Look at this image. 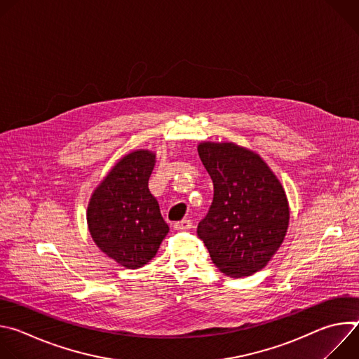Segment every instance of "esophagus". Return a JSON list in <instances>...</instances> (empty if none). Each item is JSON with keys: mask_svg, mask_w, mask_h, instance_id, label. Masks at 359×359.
I'll return each mask as SVG.
<instances>
[{"mask_svg": "<svg viewBox=\"0 0 359 359\" xmlns=\"http://www.w3.org/2000/svg\"><path fill=\"white\" fill-rule=\"evenodd\" d=\"M173 227L177 231H186V230H189L191 227V222L190 220H180V222H176L173 224Z\"/></svg>", "mask_w": 359, "mask_h": 359, "instance_id": "esophagus-1", "label": "esophagus"}]
</instances>
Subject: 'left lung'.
Wrapping results in <instances>:
<instances>
[{
    "mask_svg": "<svg viewBox=\"0 0 359 359\" xmlns=\"http://www.w3.org/2000/svg\"><path fill=\"white\" fill-rule=\"evenodd\" d=\"M197 151L215 186L198 237L226 276L260 271L281 247L290 224L283 184L260 155L233 142H201Z\"/></svg>",
    "mask_w": 359,
    "mask_h": 359,
    "instance_id": "obj_1",
    "label": "left lung"
}]
</instances>
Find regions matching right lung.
<instances>
[{
  "label": "right lung",
  "mask_w": 359,
  "mask_h": 359,
  "mask_svg": "<svg viewBox=\"0 0 359 359\" xmlns=\"http://www.w3.org/2000/svg\"><path fill=\"white\" fill-rule=\"evenodd\" d=\"M156 153L137 149L125 155L93 190L86 210L92 240L125 269L155 257L169 226L147 187Z\"/></svg>",
  "instance_id": "obj_1"
}]
</instances>
